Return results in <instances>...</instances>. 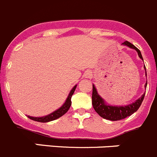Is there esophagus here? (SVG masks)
Instances as JSON below:
<instances>
[{
	"label": "esophagus",
	"instance_id": "esophagus-1",
	"mask_svg": "<svg viewBox=\"0 0 157 157\" xmlns=\"http://www.w3.org/2000/svg\"><path fill=\"white\" fill-rule=\"evenodd\" d=\"M86 77H89V76H90V73L87 72V73H86Z\"/></svg>",
	"mask_w": 157,
	"mask_h": 157
}]
</instances>
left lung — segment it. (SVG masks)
<instances>
[{
    "mask_svg": "<svg viewBox=\"0 0 157 157\" xmlns=\"http://www.w3.org/2000/svg\"><path fill=\"white\" fill-rule=\"evenodd\" d=\"M122 44L128 46V47L131 48L135 49L138 52V55L140 59L143 60L141 52H140V51L136 46H134L133 44H131L130 42H129L127 41L122 43ZM144 68L146 69V67H144ZM146 73H147V71H146ZM147 82L145 85V87L147 88ZM144 96L145 94H143L141 96V98H140L135 102H133V103L130 104L129 105H126V106H111V105H105L104 100L97 93L96 89L95 88L94 85L92 86V105H93L94 109L95 110V112L101 117L111 121H117L120 120V119H123L125 118L128 117V116H131L132 114H133L140 107V105H141L142 102L143 101V98H144Z\"/></svg>",
    "mask_w": 157,
    "mask_h": 157,
    "instance_id": "8db88e82",
    "label": "left lung"
}]
</instances>
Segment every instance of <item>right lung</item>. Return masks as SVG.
I'll use <instances>...</instances> for the list:
<instances>
[{"instance_id":"1","label":"right lung","mask_w":157,"mask_h":157,"mask_svg":"<svg viewBox=\"0 0 157 157\" xmlns=\"http://www.w3.org/2000/svg\"><path fill=\"white\" fill-rule=\"evenodd\" d=\"M76 86H74L73 89H71L69 95H68V98H67L66 102H65V104H64L60 109H59L56 110V111L53 112V113H51V114L48 115V116H43V117H31V116H28V117L29 118V119H32V120L37 121V122H50V121H53L55 120V119H59V117H61V116H63L64 114H65V113L68 112V110L69 109L71 104V96H72L73 93H74L75 90Z\"/></svg>"}]
</instances>
